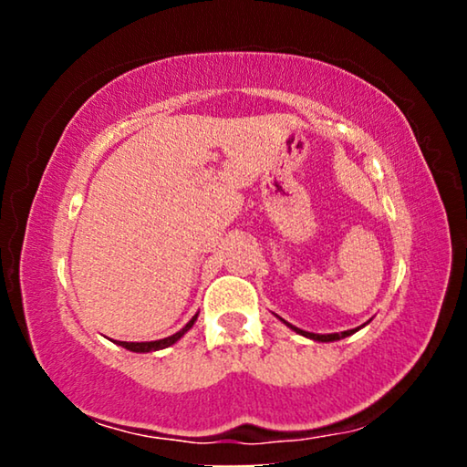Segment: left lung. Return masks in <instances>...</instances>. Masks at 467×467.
<instances>
[{
  "label": "left lung",
  "mask_w": 467,
  "mask_h": 467,
  "mask_svg": "<svg viewBox=\"0 0 467 467\" xmlns=\"http://www.w3.org/2000/svg\"><path fill=\"white\" fill-rule=\"evenodd\" d=\"M286 323V321H285ZM289 325V323H286ZM289 327L293 329V331H297V334H302V336H306V337H310V340H317V342H336V340H342V337H347V336H350V334H355L357 329H348V331H340V334H310V331H304V329H297V327H293V325H289Z\"/></svg>",
  "instance_id": "left-lung-1"
}]
</instances>
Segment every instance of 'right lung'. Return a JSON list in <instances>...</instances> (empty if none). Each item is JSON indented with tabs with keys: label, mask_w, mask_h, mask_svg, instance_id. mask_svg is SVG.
Here are the masks:
<instances>
[{
	"label": "right lung",
	"mask_w": 467,
	"mask_h": 467,
	"mask_svg": "<svg viewBox=\"0 0 467 467\" xmlns=\"http://www.w3.org/2000/svg\"><path fill=\"white\" fill-rule=\"evenodd\" d=\"M197 321V315L191 318V321L184 325V327L181 329V331H176L174 336H168V337H163V340H152V342H117L119 347H123V348H127V350H131V353H152V350H161V348H168V347H171V344H176L178 340H181V337L187 334V331L193 327V323Z\"/></svg>",
	"instance_id": "obj_1"
}]
</instances>
